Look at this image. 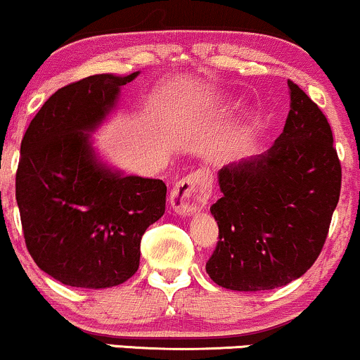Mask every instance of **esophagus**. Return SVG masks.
Masks as SVG:
<instances>
[{"mask_svg": "<svg viewBox=\"0 0 360 360\" xmlns=\"http://www.w3.org/2000/svg\"><path fill=\"white\" fill-rule=\"evenodd\" d=\"M213 191V179L208 172L196 171L181 179L171 189L169 203L179 214H194L205 208Z\"/></svg>", "mask_w": 360, "mask_h": 360, "instance_id": "34e87169", "label": "esophagus"}]
</instances>
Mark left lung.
Returning a JSON list of instances; mask_svg holds the SVG:
<instances>
[{"label":"left lung","instance_id":"8db88e82","mask_svg":"<svg viewBox=\"0 0 360 360\" xmlns=\"http://www.w3.org/2000/svg\"><path fill=\"white\" fill-rule=\"evenodd\" d=\"M283 134L269 150L218 171L221 198L210 212L220 240L206 262L218 286L267 291L315 264L340 196L332 128L292 81Z\"/></svg>","mask_w":360,"mask_h":360}]
</instances>
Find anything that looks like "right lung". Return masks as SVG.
I'll return each instance as SVG.
<instances>
[{"mask_svg": "<svg viewBox=\"0 0 360 360\" xmlns=\"http://www.w3.org/2000/svg\"><path fill=\"white\" fill-rule=\"evenodd\" d=\"M140 74H94L52 94L25 131L16 203L37 266L72 288L105 289L139 269L140 240L166 212L167 186L127 176L93 146Z\"/></svg>", "mask_w": 360, "mask_h": 360, "instance_id": "right-lung-1", "label": "right lung"}]
</instances>
